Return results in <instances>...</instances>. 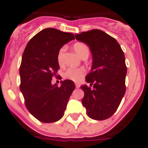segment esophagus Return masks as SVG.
<instances>
[{
    "instance_id": "1",
    "label": "esophagus",
    "mask_w": 148,
    "mask_h": 148,
    "mask_svg": "<svg viewBox=\"0 0 148 148\" xmlns=\"http://www.w3.org/2000/svg\"><path fill=\"white\" fill-rule=\"evenodd\" d=\"M75 87H76V88H79L80 87V84L78 83V82H75Z\"/></svg>"
}]
</instances>
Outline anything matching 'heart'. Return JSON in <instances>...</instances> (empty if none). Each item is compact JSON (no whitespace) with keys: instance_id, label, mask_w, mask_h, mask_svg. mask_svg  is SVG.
<instances>
[{"instance_id":"heart-1","label":"heart","mask_w":148,"mask_h":148,"mask_svg":"<svg viewBox=\"0 0 148 148\" xmlns=\"http://www.w3.org/2000/svg\"><path fill=\"white\" fill-rule=\"evenodd\" d=\"M73 49L76 52V53L81 58H83L85 56H89V49L86 45L84 43H75L73 45ZM65 51V47H62L59 50L58 53V62L59 64H62V58H63V54ZM85 73V70L83 68H68L67 71L64 74V76L67 79L72 80L74 81H78L81 79V78L84 76Z\"/></svg>"}]
</instances>
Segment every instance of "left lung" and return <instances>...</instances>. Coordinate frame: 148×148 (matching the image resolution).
<instances>
[{
    "label": "left lung",
    "mask_w": 148,
    "mask_h": 148,
    "mask_svg": "<svg viewBox=\"0 0 148 148\" xmlns=\"http://www.w3.org/2000/svg\"><path fill=\"white\" fill-rule=\"evenodd\" d=\"M75 39L89 47L92 66L86 76L91 86L82 85V104L90 118L103 120L114 114L125 92V55L114 38L101 30L76 34Z\"/></svg>",
    "instance_id": "left-lung-1"
}]
</instances>
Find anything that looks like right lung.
I'll return each mask as SVG.
<instances>
[{"mask_svg": "<svg viewBox=\"0 0 148 148\" xmlns=\"http://www.w3.org/2000/svg\"><path fill=\"white\" fill-rule=\"evenodd\" d=\"M75 40L71 33L53 28L42 30L27 44L20 67V89L27 109L42 123H54L64 116L75 84L70 80L61 86L51 84L59 69L58 53Z\"/></svg>", "mask_w": 148, "mask_h": 148, "instance_id": "1", "label": "right lung"}]
</instances>
